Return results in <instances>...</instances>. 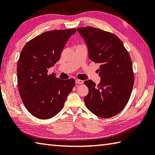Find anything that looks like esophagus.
<instances>
[{
    "instance_id": "obj_1",
    "label": "esophagus",
    "mask_w": 155,
    "mask_h": 155,
    "mask_svg": "<svg viewBox=\"0 0 155 155\" xmlns=\"http://www.w3.org/2000/svg\"><path fill=\"white\" fill-rule=\"evenodd\" d=\"M75 83H76V84H83V81H82V80H79V79H76L75 80Z\"/></svg>"
}]
</instances>
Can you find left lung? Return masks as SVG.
Masks as SVG:
<instances>
[{
	"mask_svg": "<svg viewBox=\"0 0 155 155\" xmlns=\"http://www.w3.org/2000/svg\"><path fill=\"white\" fill-rule=\"evenodd\" d=\"M77 30L87 45L88 57L100 64L99 84L96 86L91 80L84 82L88 88L85 104L97 117H114L127 105L133 87L130 55L123 42L113 33L92 27Z\"/></svg>",
	"mask_w": 155,
	"mask_h": 155,
	"instance_id": "obj_1",
	"label": "left lung"
}]
</instances>
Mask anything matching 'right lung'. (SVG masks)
I'll list each match as a JSON object with an SVG mask.
<instances>
[{"label":"right lung","instance_id":"right-lung-1","mask_svg":"<svg viewBox=\"0 0 155 155\" xmlns=\"http://www.w3.org/2000/svg\"><path fill=\"white\" fill-rule=\"evenodd\" d=\"M75 28L45 32L29 41L20 54L17 81L20 96L29 113L48 119L61 110L74 87L73 78L62 80L48 70L61 57Z\"/></svg>","mask_w":155,"mask_h":155}]
</instances>
